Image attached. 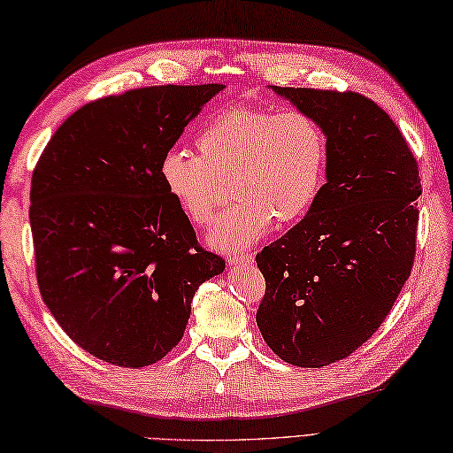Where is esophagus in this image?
<instances>
[{
    "label": "esophagus",
    "mask_w": 453,
    "mask_h": 453,
    "mask_svg": "<svg viewBox=\"0 0 453 453\" xmlns=\"http://www.w3.org/2000/svg\"><path fill=\"white\" fill-rule=\"evenodd\" d=\"M227 261L232 265H247L253 261V255L251 253H235V255H229Z\"/></svg>",
    "instance_id": "1"
}]
</instances>
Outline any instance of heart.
Wrapping results in <instances>:
<instances>
[{"label":"heart","mask_w":453,"mask_h":453,"mask_svg":"<svg viewBox=\"0 0 453 453\" xmlns=\"http://www.w3.org/2000/svg\"><path fill=\"white\" fill-rule=\"evenodd\" d=\"M196 153L171 148L159 179L190 224L206 227L226 198L229 179L237 198L216 221L210 243L221 251L251 247L274 219L294 224L321 195L329 143L311 114L232 107L196 136Z\"/></svg>","instance_id":"1"}]
</instances>
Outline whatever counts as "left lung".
<instances>
[{
	"label": "left lung",
	"mask_w": 453,
	"mask_h": 453,
	"mask_svg": "<svg viewBox=\"0 0 453 453\" xmlns=\"http://www.w3.org/2000/svg\"><path fill=\"white\" fill-rule=\"evenodd\" d=\"M321 124L326 182L307 216L255 257L257 325L288 364L321 368L378 331L417 255V157L389 114L356 91L276 88Z\"/></svg>",
	"instance_id": "8db88e82"
}]
</instances>
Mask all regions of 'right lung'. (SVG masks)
Returning <instances> with one entry per match:
<instances>
[{
  "label": "right lung",
  "mask_w": 453,
  "mask_h": 453,
  "mask_svg": "<svg viewBox=\"0 0 453 453\" xmlns=\"http://www.w3.org/2000/svg\"><path fill=\"white\" fill-rule=\"evenodd\" d=\"M221 89L153 85L95 99L36 161L28 218L38 290L95 358L120 368L165 358L198 286L224 273L159 179L163 153Z\"/></svg>",
  "instance_id": "1"
}]
</instances>
